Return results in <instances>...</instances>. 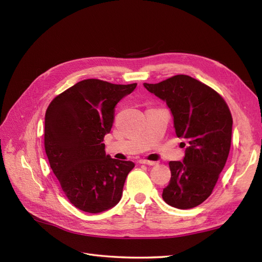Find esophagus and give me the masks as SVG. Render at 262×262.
Masks as SVG:
<instances>
[{
  "label": "esophagus",
  "mask_w": 262,
  "mask_h": 262,
  "mask_svg": "<svg viewBox=\"0 0 262 262\" xmlns=\"http://www.w3.org/2000/svg\"><path fill=\"white\" fill-rule=\"evenodd\" d=\"M140 163L142 164H146V165H156L157 162L156 161H149V160H140Z\"/></svg>",
  "instance_id": "esophagus-1"
}]
</instances>
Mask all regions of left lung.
Instances as JSON below:
<instances>
[{
    "instance_id": "left-lung-1",
    "label": "left lung",
    "mask_w": 262,
    "mask_h": 262,
    "mask_svg": "<svg viewBox=\"0 0 262 262\" xmlns=\"http://www.w3.org/2000/svg\"><path fill=\"white\" fill-rule=\"evenodd\" d=\"M144 87L166 103L177 138L186 140L183 161H170L171 180L162 192L169 205L187 210L211 195L231 146L232 116L225 100L205 83L175 75Z\"/></svg>"
}]
</instances>
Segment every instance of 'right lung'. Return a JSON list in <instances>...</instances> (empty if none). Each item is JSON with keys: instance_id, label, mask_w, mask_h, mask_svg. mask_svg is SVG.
Here are the masks:
<instances>
[{"instance_id": "obj_1", "label": "right lung", "mask_w": 262, "mask_h": 262, "mask_svg": "<svg viewBox=\"0 0 262 262\" xmlns=\"http://www.w3.org/2000/svg\"><path fill=\"white\" fill-rule=\"evenodd\" d=\"M137 83L115 85L85 79L51 101L45 115V151L70 202L97 214L116 205L134 167L111 158L103 143L111 132L115 106Z\"/></svg>"}]
</instances>
